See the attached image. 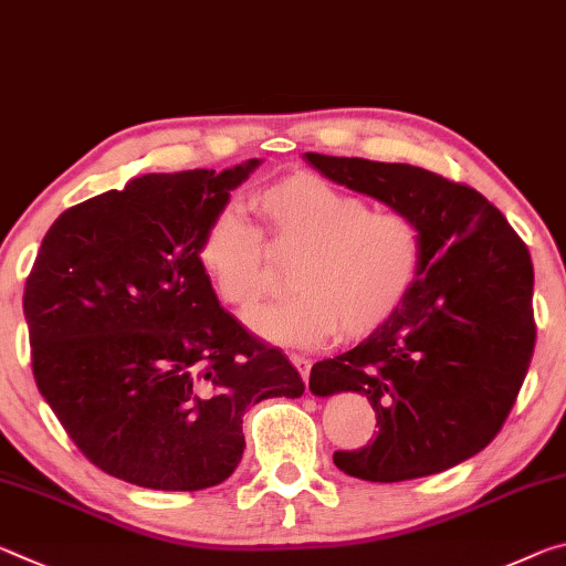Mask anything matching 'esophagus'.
Returning <instances> with one entry per match:
<instances>
[{"label":"esophagus","mask_w":566,"mask_h":566,"mask_svg":"<svg viewBox=\"0 0 566 566\" xmlns=\"http://www.w3.org/2000/svg\"><path fill=\"white\" fill-rule=\"evenodd\" d=\"M291 364L298 368V374L303 376L305 386H308V376H311V360L305 356H298V354H291Z\"/></svg>","instance_id":"esophagus-1"}]
</instances>
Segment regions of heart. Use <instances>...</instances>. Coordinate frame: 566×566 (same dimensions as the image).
Returning <instances> with one entry per match:
<instances>
[{"mask_svg": "<svg viewBox=\"0 0 566 566\" xmlns=\"http://www.w3.org/2000/svg\"><path fill=\"white\" fill-rule=\"evenodd\" d=\"M250 206L277 248H301L295 293L258 308L250 328L285 348L318 346L340 331L360 338L401 308L421 268L423 235L409 212L370 210L368 200L316 172H293L255 190ZM212 289L248 311L268 289L263 233L235 206L208 220L198 243Z\"/></svg>", "mask_w": 566, "mask_h": 566, "instance_id": "obj_1", "label": "heart"}]
</instances>
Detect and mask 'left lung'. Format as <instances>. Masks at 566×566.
<instances>
[{
  "instance_id": "obj_1",
  "label": "left lung",
  "mask_w": 566,
  "mask_h": 566,
  "mask_svg": "<svg viewBox=\"0 0 566 566\" xmlns=\"http://www.w3.org/2000/svg\"><path fill=\"white\" fill-rule=\"evenodd\" d=\"M328 180L421 226L413 289L356 348L311 368L316 396L354 391L376 411V439L336 451L364 481H409L461 464L492 443L534 354L530 250L481 192L406 163L305 153Z\"/></svg>"
}]
</instances>
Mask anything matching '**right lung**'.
Instances as JSON below:
<instances>
[{
	"mask_svg": "<svg viewBox=\"0 0 566 566\" xmlns=\"http://www.w3.org/2000/svg\"><path fill=\"white\" fill-rule=\"evenodd\" d=\"M261 160L150 172L64 210L24 285L32 370L105 474L200 492L243 459V413L305 386L283 350L222 308L198 243Z\"/></svg>",
	"mask_w": 566,
	"mask_h": 566,
	"instance_id": "add662e5",
	"label": "right lung"
}]
</instances>
